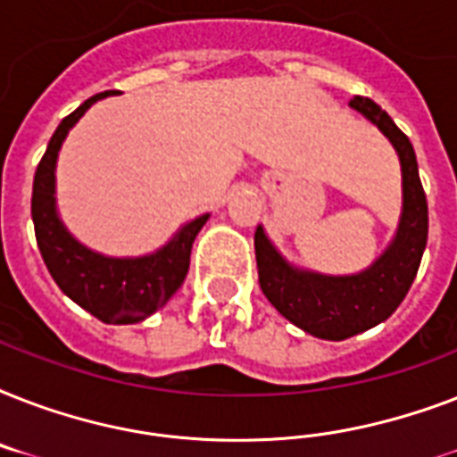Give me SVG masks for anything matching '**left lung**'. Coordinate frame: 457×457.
I'll use <instances>...</instances> for the list:
<instances>
[{
	"mask_svg": "<svg viewBox=\"0 0 457 457\" xmlns=\"http://www.w3.org/2000/svg\"><path fill=\"white\" fill-rule=\"evenodd\" d=\"M348 106L384 132L401 161L403 208L396 237L386 251L358 275H320L287 263L261 225L253 237L258 282L268 301L303 332L329 341L365 332L396 311L418 275L429 229L427 196L411 139L398 130L389 113L368 96H353Z\"/></svg>",
	"mask_w": 457,
	"mask_h": 457,
	"instance_id": "obj_1",
	"label": "left lung"
}]
</instances>
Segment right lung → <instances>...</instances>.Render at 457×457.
<instances>
[{
	"label": "right lung",
	"instance_id": "right-lung-1",
	"mask_svg": "<svg viewBox=\"0 0 457 457\" xmlns=\"http://www.w3.org/2000/svg\"><path fill=\"white\" fill-rule=\"evenodd\" d=\"M92 96L66 116L49 139L32 182V222L39 253L59 289L68 299L92 312L109 325H132L154 315L178 292L189 270V253L199 229L206 225L208 213L194 218L161 246L156 253L139 258H111L82 246L59 218L56 211V158L68 130L82 113L102 96Z\"/></svg>",
	"mask_w": 457,
	"mask_h": 457
}]
</instances>
